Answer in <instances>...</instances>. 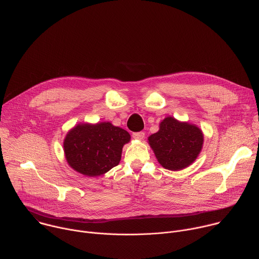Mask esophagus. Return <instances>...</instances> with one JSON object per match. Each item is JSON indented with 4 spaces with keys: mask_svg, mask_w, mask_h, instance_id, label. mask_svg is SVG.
Here are the masks:
<instances>
[{
    "mask_svg": "<svg viewBox=\"0 0 259 259\" xmlns=\"http://www.w3.org/2000/svg\"><path fill=\"white\" fill-rule=\"evenodd\" d=\"M145 137L144 132H138V133H133V138L137 139V140H143Z\"/></svg>",
    "mask_w": 259,
    "mask_h": 259,
    "instance_id": "obj_1",
    "label": "esophagus"
}]
</instances>
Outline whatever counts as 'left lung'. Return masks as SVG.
<instances>
[{
	"label": "left lung",
	"instance_id": "1",
	"mask_svg": "<svg viewBox=\"0 0 259 259\" xmlns=\"http://www.w3.org/2000/svg\"><path fill=\"white\" fill-rule=\"evenodd\" d=\"M154 154L164 168L177 171L190 166L200 153L203 135L196 125L167 117L160 131L148 138Z\"/></svg>",
	"mask_w": 259,
	"mask_h": 259
}]
</instances>
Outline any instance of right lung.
<instances>
[{"mask_svg":"<svg viewBox=\"0 0 259 259\" xmlns=\"http://www.w3.org/2000/svg\"><path fill=\"white\" fill-rule=\"evenodd\" d=\"M130 139L126 131L110 122L78 124L64 140L67 163L87 176L105 174L120 162L122 147Z\"/></svg>","mask_w":259,"mask_h":259,"instance_id":"add662e5","label":"right lung"}]
</instances>
